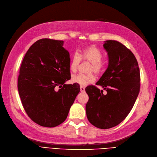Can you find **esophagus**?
<instances>
[{
	"label": "esophagus",
	"mask_w": 157,
	"mask_h": 157,
	"mask_svg": "<svg viewBox=\"0 0 157 157\" xmlns=\"http://www.w3.org/2000/svg\"><path fill=\"white\" fill-rule=\"evenodd\" d=\"M80 90L81 92H85V89L84 87H83V86H80Z\"/></svg>",
	"instance_id": "esophagus-1"
}]
</instances>
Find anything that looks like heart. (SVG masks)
I'll list each match as a JSON object with an SVG mask.
<instances>
[{"label": "heart", "mask_w": 157, "mask_h": 157, "mask_svg": "<svg viewBox=\"0 0 157 157\" xmlns=\"http://www.w3.org/2000/svg\"><path fill=\"white\" fill-rule=\"evenodd\" d=\"M102 53L97 48L90 45L84 48L79 53H75L70 63V70L72 72L78 70L81 60L90 63L89 68V72H94L96 74L100 75L102 73L104 68V63L102 61ZM95 76L93 73L88 74H76L72 76V82L81 86H85L93 83L95 81Z\"/></svg>", "instance_id": "b5f03b06"}]
</instances>
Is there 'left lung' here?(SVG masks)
<instances>
[{
    "instance_id": "1",
    "label": "left lung",
    "mask_w": 157,
    "mask_h": 157,
    "mask_svg": "<svg viewBox=\"0 0 157 157\" xmlns=\"http://www.w3.org/2000/svg\"><path fill=\"white\" fill-rule=\"evenodd\" d=\"M108 68L96 83L107 91L103 93L96 86L85 88L89 96L86 114L89 122L101 129L114 127L126 117L140 93V74L134 55L123 44L106 40Z\"/></svg>"
}]
</instances>
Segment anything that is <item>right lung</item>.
Masks as SVG:
<instances>
[{
    "label": "right lung",
    "mask_w": 157,
    "mask_h": 157,
    "mask_svg": "<svg viewBox=\"0 0 157 157\" xmlns=\"http://www.w3.org/2000/svg\"><path fill=\"white\" fill-rule=\"evenodd\" d=\"M63 43L38 40L25 54L19 70L17 88L24 109L34 123L45 127L64 122L80 91L78 84L64 83L71 77L70 54Z\"/></svg>",
    "instance_id": "obj_1"
}]
</instances>
